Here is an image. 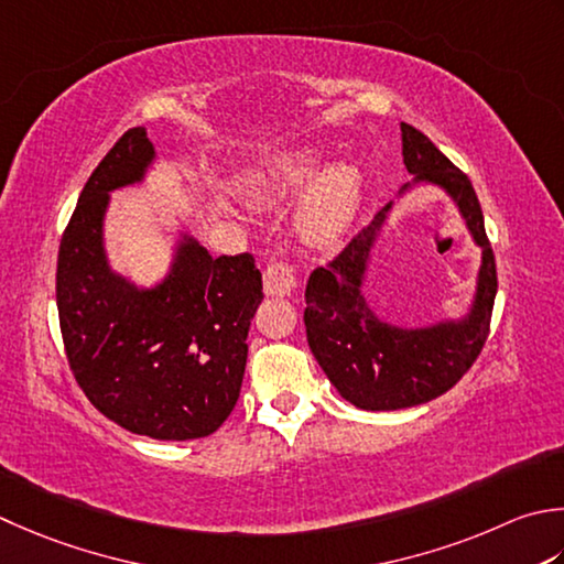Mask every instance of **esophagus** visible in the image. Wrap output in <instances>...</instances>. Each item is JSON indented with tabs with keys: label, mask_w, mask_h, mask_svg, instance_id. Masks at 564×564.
<instances>
[{
	"label": "esophagus",
	"mask_w": 564,
	"mask_h": 564,
	"mask_svg": "<svg viewBox=\"0 0 564 564\" xmlns=\"http://www.w3.org/2000/svg\"><path fill=\"white\" fill-rule=\"evenodd\" d=\"M295 289V273L289 261H273L263 271V293L271 297L291 295Z\"/></svg>",
	"instance_id": "esophagus-1"
}]
</instances>
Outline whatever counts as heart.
Segmentation results:
<instances>
[{
	"instance_id": "heart-1",
	"label": "heart",
	"mask_w": 564,
	"mask_h": 564,
	"mask_svg": "<svg viewBox=\"0 0 564 564\" xmlns=\"http://www.w3.org/2000/svg\"><path fill=\"white\" fill-rule=\"evenodd\" d=\"M317 156L311 151L295 153L275 161L269 169L249 175L245 185L247 200L253 205H271L281 197L295 193L315 173ZM361 200V173L349 163H335L319 171L297 207L295 229L303 241L313 247H325L335 241L355 217Z\"/></svg>"
}]
</instances>
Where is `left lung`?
Wrapping results in <instances>:
<instances>
[{"instance_id":"left-lung-1","label":"left lung","mask_w":564,"mask_h":564,"mask_svg":"<svg viewBox=\"0 0 564 564\" xmlns=\"http://www.w3.org/2000/svg\"><path fill=\"white\" fill-rule=\"evenodd\" d=\"M403 163L413 183H435L457 203L481 247V269L471 311L462 319L403 329L383 323L361 293L369 253L391 203L337 257L311 273L305 289L307 345L345 401L361 411H399L449 391L477 361L496 297V261L479 197L471 181L423 131L401 124ZM408 191V185H403Z\"/></svg>"}]
</instances>
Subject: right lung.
<instances>
[{
    "mask_svg": "<svg viewBox=\"0 0 564 564\" xmlns=\"http://www.w3.org/2000/svg\"><path fill=\"white\" fill-rule=\"evenodd\" d=\"M153 156L147 129L134 127L87 178L61 239L55 301L65 357L99 413L137 435L197 440L237 405L261 271L251 253L213 259L193 237L156 289L109 269V191L139 183Z\"/></svg>",
    "mask_w": 564,
    "mask_h": 564,
    "instance_id": "add662e5",
    "label": "right lung"
}]
</instances>
